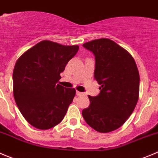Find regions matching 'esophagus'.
Returning <instances> with one entry per match:
<instances>
[{
    "label": "esophagus",
    "instance_id": "obj_1",
    "mask_svg": "<svg viewBox=\"0 0 158 158\" xmlns=\"http://www.w3.org/2000/svg\"><path fill=\"white\" fill-rule=\"evenodd\" d=\"M76 94H77V96H82V95H84V93H82V92H80V91H77L76 92Z\"/></svg>",
    "mask_w": 158,
    "mask_h": 158
}]
</instances>
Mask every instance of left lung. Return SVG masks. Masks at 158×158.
I'll return each instance as SVG.
<instances>
[{"mask_svg": "<svg viewBox=\"0 0 158 158\" xmlns=\"http://www.w3.org/2000/svg\"><path fill=\"white\" fill-rule=\"evenodd\" d=\"M83 46L95 56L94 79L101 85L98 96H88L90 105L82 110L83 118L97 131H113L125 123L138 101L137 64L128 51L110 39L94 40Z\"/></svg>", "mask_w": 158, "mask_h": 158, "instance_id": "1", "label": "left lung"}]
</instances>
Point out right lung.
Segmentation results:
<instances>
[{
    "label": "right lung",
    "instance_id": "1",
    "mask_svg": "<svg viewBox=\"0 0 158 158\" xmlns=\"http://www.w3.org/2000/svg\"><path fill=\"white\" fill-rule=\"evenodd\" d=\"M78 49L77 45L42 40L17 60L13 71L14 98L21 114L33 127L48 130L64 118L76 90L57 82Z\"/></svg>",
    "mask_w": 158,
    "mask_h": 158
}]
</instances>
